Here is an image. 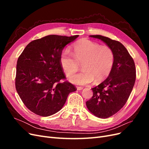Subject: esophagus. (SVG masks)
I'll return each mask as SVG.
<instances>
[{
	"mask_svg": "<svg viewBox=\"0 0 149 149\" xmlns=\"http://www.w3.org/2000/svg\"><path fill=\"white\" fill-rule=\"evenodd\" d=\"M76 88H77L78 91H80V90H82L83 89V87H81V86H77L76 87Z\"/></svg>",
	"mask_w": 149,
	"mask_h": 149,
	"instance_id": "34e87169",
	"label": "esophagus"
}]
</instances>
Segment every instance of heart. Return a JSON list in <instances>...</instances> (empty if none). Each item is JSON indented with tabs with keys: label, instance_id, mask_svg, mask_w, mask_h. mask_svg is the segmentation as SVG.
<instances>
[{
	"label": "heart",
	"instance_id": "b5f03b06",
	"mask_svg": "<svg viewBox=\"0 0 149 149\" xmlns=\"http://www.w3.org/2000/svg\"><path fill=\"white\" fill-rule=\"evenodd\" d=\"M114 55L112 49L88 39L76 43L73 54L68 49L62 51L60 61L66 75H70L82 64L83 71L71 75L70 81L77 85H86L93 82L100 83L107 77L114 65Z\"/></svg>",
	"mask_w": 149,
	"mask_h": 149
}]
</instances>
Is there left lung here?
Masks as SVG:
<instances>
[{"mask_svg": "<svg viewBox=\"0 0 149 149\" xmlns=\"http://www.w3.org/2000/svg\"><path fill=\"white\" fill-rule=\"evenodd\" d=\"M89 37L102 40L112 49L114 55L109 76L92 88L93 97L86 101L92 114L106 119L117 113L127 102L136 81V66L127 49L119 42L99 35Z\"/></svg>", "mask_w": 149, "mask_h": 149, "instance_id": "left-lung-1", "label": "left lung"}]
</instances>
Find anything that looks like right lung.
<instances>
[{
  "label": "right lung",
  "mask_w": 149,
  "mask_h": 149,
  "mask_svg": "<svg viewBox=\"0 0 149 149\" xmlns=\"http://www.w3.org/2000/svg\"><path fill=\"white\" fill-rule=\"evenodd\" d=\"M78 37L50 35L29 43L17 60L15 88L28 109L47 117L61 109L75 86L66 79L60 64L63 49Z\"/></svg>",
  "instance_id": "right-lung-1"
}]
</instances>
